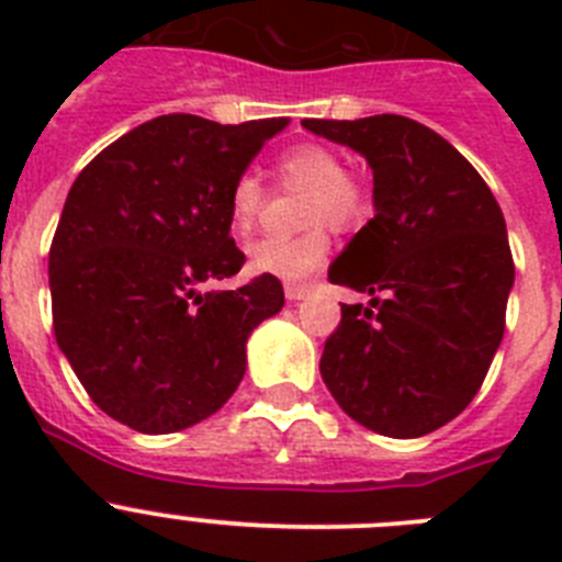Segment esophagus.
<instances>
[{"label": "esophagus", "instance_id": "obj_1", "mask_svg": "<svg viewBox=\"0 0 562 562\" xmlns=\"http://www.w3.org/2000/svg\"><path fill=\"white\" fill-rule=\"evenodd\" d=\"M284 292H286V301H292V304H295V301H304V297L310 295L312 284H286Z\"/></svg>", "mask_w": 562, "mask_h": 562}]
</instances>
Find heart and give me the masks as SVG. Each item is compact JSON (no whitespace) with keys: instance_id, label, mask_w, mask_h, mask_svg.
<instances>
[{"instance_id":"b5f03b06","label":"heart","mask_w":562,"mask_h":562,"mask_svg":"<svg viewBox=\"0 0 562 562\" xmlns=\"http://www.w3.org/2000/svg\"><path fill=\"white\" fill-rule=\"evenodd\" d=\"M278 180L286 188L306 191L301 222L306 225L297 236H272L250 247V267L265 276L301 281L324 267L331 250L329 233L357 231L371 220L374 200L369 186L346 171V160L324 143H301L278 157ZM267 191L256 173H241L227 193V222L236 236H250L265 211Z\"/></svg>"}]
</instances>
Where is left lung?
<instances>
[{
  "label": "left lung",
  "instance_id": "obj_1",
  "mask_svg": "<svg viewBox=\"0 0 562 562\" xmlns=\"http://www.w3.org/2000/svg\"><path fill=\"white\" fill-rule=\"evenodd\" d=\"M374 171V220L329 267L342 304L321 376L362 428L416 439L473 402L504 337L515 265L493 191L441 134L402 114L304 121Z\"/></svg>",
  "mask_w": 562,
  "mask_h": 562
}]
</instances>
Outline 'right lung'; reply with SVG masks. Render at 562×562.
Segmentation results:
<instances>
[{"mask_svg": "<svg viewBox=\"0 0 562 562\" xmlns=\"http://www.w3.org/2000/svg\"><path fill=\"white\" fill-rule=\"evenodd\" d=\"M286 117L222 126L162 114L72 182L49 247L58 349L98 408L140 434L207 419L238 389L247 337L284 306L276 276L241 270L227 193Z\"/></svg>", "mask_w": 562, "mask_h": 562, "instance_id": "1", "label": "right lung"}]
</instances>
